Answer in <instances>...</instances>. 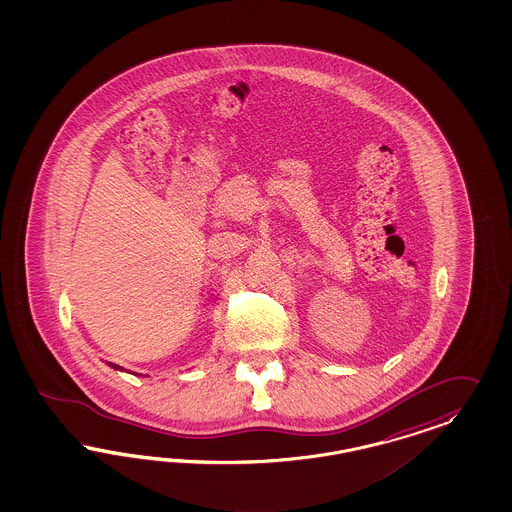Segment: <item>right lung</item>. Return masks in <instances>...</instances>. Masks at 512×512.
<instances>
[{
    "instance_id": "1",
    "label": "right lung",
    "mask_w": 512,
    "mask_h": 512,
    "mask_svg": "<svg viewBox=\"0 0 512 512\" xmlns=\"http://www.w3.org/2000/svg\"><path fill=\"white\" fill-rule=\"evenodd\" d=\"M110 368H114V370H122L118 364H112V362H109Z\"/></svg>"
}]
</instances>
